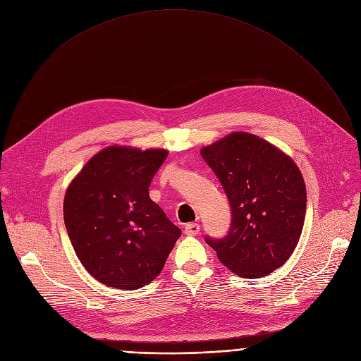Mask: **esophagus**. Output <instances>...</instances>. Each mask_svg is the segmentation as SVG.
I'll list each match as a JSON object with an SVG mask.
<instances>
[{"label":"esophagus","mask_w":361,"mask_h":361,"mask_svg":"<svg viewBox=\"0 0 361 361\" xmlns=\"http://www.w3.org/2000/svg\"><path fill=\"white\" fill-rule=\"evenodd\" d=\"M185 233L188 236H195L200 233V225L198 223H188V225L185 226Z\"/></svg>","instance_id":"esophagus-1"}]
</instances>
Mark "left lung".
Here are the masks:
<instances>
[{
  "instance_id": "8db88e82",
  "label": "left lung",
  "mask_w": 361,
  "mask_h": 361,
  "mask_svg": "<svg viewBox=\"0 0 361 361\" xmlns=\"http://www.w3.org/2000/svg\"><path fill=\"white\" fill-rule=\"evenodd\" d=\"M200 152L232 209L228 236H205V243L238 276H267L285 264L302 232L307 192L298 166L278 147L248 132L229 133Z\"/></svg>"
}]
</instances>
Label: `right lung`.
Here are the masks:
<instances>
[{
  "instance_id": "add662e5",
  "label": "right lung",
  "mask_w": 361,
  "mask_h": 361,
  "mask_svg": "<svg viewBox=\"0 0 361 361\" xmlns=\"http://www.w3.org/2000/svg\"><path fill=\"white\" fill-rule=\"evenodd\" d=\"M169 151L110 145L67 186L64 225L78 259L98 282L138 289L156 279L180 229L149 198Z\"/></svg>"
}]
</instances>
